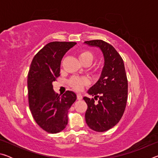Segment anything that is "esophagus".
<instances>
[{
	"label": "esophagus",
	"instance_id": "obj_1",
	"mask_svg": "<svg viewBox=\"0 0 158 158\" xmlns=\"http://www.w3.org/2000/svg\"><path fill=\"white\" fill-rule=\"evenodd\" d=\"M77 100H81V99H82L81 94H80V93H77Z\"/></svg>",
	"mask_w": 158,
	"mask_h": 158
}]
</instances>
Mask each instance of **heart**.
I'll use <instances>...</instances> for the list:
<instances>
[{
  "label": "heart",
  "mask_w": 158,
  "mask_h": 158,
  "mask_svg": "<svg viewBox=\"0 0 158 158\" xmlns=\"http://www.w3.org/2000/svg\"><path fill=\"white\" fill-rule=\"evenodd\" d=\"M79 58L83 64H90L95 58L93 53L89 50L84 49L79 53ZM69 84L77 90H81L85 84H87V80L81 77L74 76L69 80Z\"/></svg>",
  "instance_id": "b5f03b06"
}]
</instances>
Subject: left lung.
I'll list each match as a JSON object with an SVG mask.
<instances>
[{"label": "left lung", "instance_id": "1", "mask_svg": "<svg viewBox=\"0 0 158 158\" xmlns=\"http://www.w3.org/2000/svg\"><path fill=\"white\" fill-rule=\"evenodd\" d=\"M85 44L100 48L105 58L100 78L88 91L94 98H84L88 106L85 122L91 130L105 132L119 122L126 107L128 84L123 60L112 45L101 40Z\"/></svg>", "mask_w": 158, "mask_h": 158}]
</instances>
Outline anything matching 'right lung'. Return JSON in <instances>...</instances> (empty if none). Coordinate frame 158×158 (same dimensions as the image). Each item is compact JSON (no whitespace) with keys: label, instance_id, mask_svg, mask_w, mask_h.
<instances>
[{"label":"right lung","instance_id":"obj_1","mask_svg":"<svg viewBox=\"0 0 158 158\" xmlns=\"http://www.w3.org/2000/svg\"><path fill=\"white\" fill-rule=\"evenodd\" d=\"M77 43L52 42L37 52L28 74L29 108L37 124L44 131L54 134L65 129L68 113L77 100L75 93L67 90L63 95L56 93L52 82L60 76L61 60Z\"/></svg>","mask_w":158,"mask_h":158}]
</instances>
